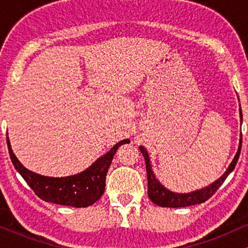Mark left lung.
<instances>
[{
    "label": "left lung",
    "mask_w": 248,
    "mask_h": 248,
    "mask_svg": "<svg viewBox=\"0 0 248 248\" xmlns=\"http://www.w3.org/2000/svg\"><path fill=\"white\" fill-rule=\"evenodd\" d=\"M240 119L243 121V113L240 109ZM140 148L142 155H143L144 161H146V169H147V177H148V196H149L150 201L153 203H155L156 205L162 206V207H184V206H191L196 205V204H201L206 202L211 196L216 193V191L220 187L221 184L224 183L225 179L227 178V176L234 170L235 164L239 160V155H240L241 150V135H240V142H239L238 152L235 154L234 158H233L231 164L226 169L223 175L219 177L217 181L213 182L212 184L207 186L203 189L196 190V191L187 192V193H177L172 192L170 190H168L167 187H164L162 184L158 182V179L156 178V176L154 175L152 164H150V158L148 155L147 149L144 147H139Z\"/></svg>",
    "instance_id": "obj_1"
}]
</instances>
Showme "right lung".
Returning a JSON list of instances; mask_svg holds the SVG:
<instances>
[{
  "label": "right lung",
  "mask_w": 248,
  "mask_h": 248,
  "mask_svg": "<svg viewBox=\"0 0 248 248\" xmlns=\"http://www.w3.org/2000/svg\"><path fill=\"white\" fill-rule=\"evenodd\" d=\"M129 140H122L109 152L99 157L91 167L80 173L67 177H47L30 171L21 163L11 149L7 138L8 149L14 167L24 178L28 186L39 198L50 203L73 207H87L100 199L106 186V175L118 148Z\"/></svg>",
  "instance_id": "1"
}]
</instances>
